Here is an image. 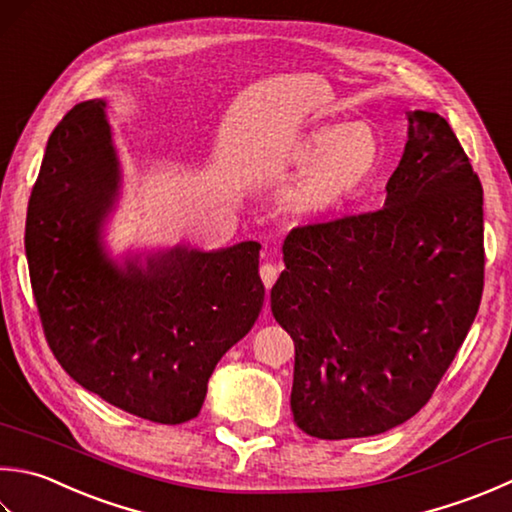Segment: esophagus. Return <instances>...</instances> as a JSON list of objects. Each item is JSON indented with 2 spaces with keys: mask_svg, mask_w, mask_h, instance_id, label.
<instances>
[{
  "mask_svg": "<svg viewBox=\"0 0 512 512\" xmlns=\"http://www.w3.org/2000/svg\"><path fill=\"white\" fill-rule=\"evenodd\" d=\"M259 277H262L266 290H270V288H273V284H275V279H277V268L273 264L266 262V264H262V268H259Z\"/></svg>",
  "mask_w": 512,
  "mask_h": 512,
  "instance_id": "obj_1",
  "label": "esophagus"
}]
</instances>
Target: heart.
<instances>
[{"mask_svg":"<svg viewBox=\"0 0 512 512\" xmlns=\"http://www.w3.org/2000/svg\"><path fill=\"white\" fill-rule=\"evenodd\" d=\"M295 159L308 166L286 190L288 213L302 222H322L362 197L382 166V144L362 122L324 126L297 146Z\"/></svg>","mask_w":512,"mask_h":512,"instance_id":"1","label":"heart"}]
</instances>
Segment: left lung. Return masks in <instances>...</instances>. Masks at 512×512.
Here are the masks:
<instances>
[{"label": "left lung", "mask_w": 512, "mask_h": 512, "mask_svg": "<svg viewBox=\"0 0 512 512\" xmlns=\"http://www.w3.org/2000/svg\"><path fill=\"white\" fill-rule=\"evenodd\" d=\"M284 264L270 310L295 342V424L353 439L419 413L484 290V190L446 119L408 113L384 208L290 230Z\"/></svg>", "instance_id": "1"}]
</instances>
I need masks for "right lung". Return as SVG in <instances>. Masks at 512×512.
I'll return each instance as SVG.
<instances>
[{
	"label": "right lung",
	"instance_id": "right-lung-1",
	"mask_svg": "<svg viewBox=\"0 0 512 512\" xmlns=\"http://www.w3.org/2000/svg\"><path fill=\"white\" fill-rule=\"evenodd\" d=\"M122 184L104 99L48 137L26 215V259L46 342L75 382L157 424L202 410L219 359L259 317V246L108 255Z\"/></svg>",
	"mask_w": 512,
	"mask_h": 512
}]
</instances>
